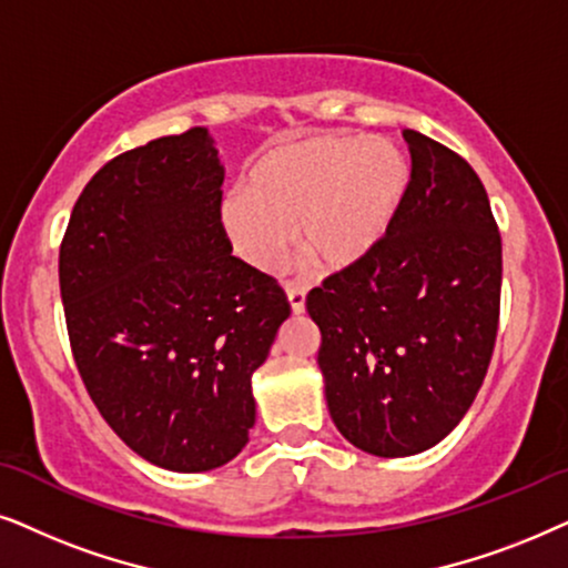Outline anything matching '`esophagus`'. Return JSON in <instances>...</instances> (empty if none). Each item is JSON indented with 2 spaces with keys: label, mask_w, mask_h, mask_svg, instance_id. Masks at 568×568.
I'll list each match as a JSON object with an SVG mask.
<instances>
[{
  "label": "esophagus",
  "mask_w": 568,
  "mask_h": 568,
  "mask_svg": "<svg viewBox=\"0 0 568 568\" xmlns=\"http://www.w3.org/2000/svg\"><path fill=\"white\" fill-rule=\"evenodd\" d=\"M285 296H288L293 314L306 312V291L304 288H298V285H285Z\"/></svg>",
  "instance_id": "esophagus-1"
}]
</instances>
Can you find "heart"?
Instances as JSON below:
<instances>
[{
    "mask_svg": "<svg viewBox=\"0 0 568 568\" xmlns=\"http://www.w3.org/2000/svg\"><path fill=\"white\" fill-rule=\"evenodd\" d=\"M410 189V161L392 140L312 134L264 150L225 194L221 225L248 267L272 272L296 244L327 272L368 260Z\"/></svg>",
    "mask_w": 568,
    "mask_h": 568,
    "instance_id": "1",
    "label": "heart"
}]
</instances>
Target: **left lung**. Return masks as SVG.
Listing matches in <instances>:
<instances>
[{
    "label": "left lung",
    "instance_id": "left-lung-1",
    "mask_svg": "<svg viewBox=\"0 0 568 568\" xmlns=\"http://www.w3.org/2000/svg\"><path fill=\"white\" fill-rule=\"evenodd\" d=\"M410 189L389 236L306 298L332 420L374 457L436 447L470 410L498 329L501 236L470 163L405 130Z\"/></svg>",
    "mask_w": 568,
    "mask_h": 568
}]
</instances>
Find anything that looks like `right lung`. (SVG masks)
Instances as JSON below:
<instances>
[{
  "mask_svg": "<svg viewBox=\"0 0 568 568\" xmlns=\"http://www.w3.org/2000/svg\"><path fill=\"white\" fill-rule=\"evenodd\" d=\"M223 165L194 126L113 158L88 181L59 252L78 372L142 459L205 473L246 447L252 376L291 306L231 254Z\"/></svg>",
  "mask_w": 568,
  "mask_h": 568,
  "instance_id": "right-lung-1",
  "label": "right lung"
}]
</instances>
